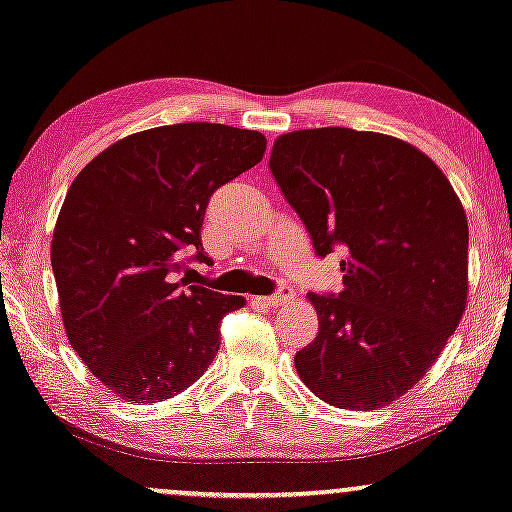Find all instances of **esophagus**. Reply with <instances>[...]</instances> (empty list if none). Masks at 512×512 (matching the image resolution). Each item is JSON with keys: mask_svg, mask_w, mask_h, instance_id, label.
I'll use <instances>...</instances> for the list:
<instances>
[{"mask_svg": "<svg viewBox=\"0 0 512 512\" xmlns=\"http://www.w3.org/2000/svg\"><path fill=\"white\" fill-rule=\"evenodd\" d=\"M290 299H294V292L287 285H283L276 294H271V297H253V304L280 306V304H287V301H290Z\"/></svg>", "mask_w": 512, "mask_h": 512, "instance_id": "obj_1", "label": "esophagus"}]
</instances>
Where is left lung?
Returning <instances> with one entry per match:
<instances>
[{
  "instance_id": "left-lung-1",
  "label": "left lung",
  "mask_w": 512,
  "mask_h": 512,
  "mask_svg": "<svg viewBox=\"0 0 512 512\" xmlns=\"http://www.w3.org/2000/svg\"><path fill=\"white\" fill-rule=\"evenodd\" d=\"M269 167L318 257L343 253V290L308 292L318 336L294 355L299 378L336 408L387 406L429 371L466 311L462 201L422 150L378 132L283 134Z\"/></svg>"
}]
</instances>
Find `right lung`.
<instances>
[{
  "label": "right lung",
  "instance_id": "right-lung-1",
  "mask_svg": "<svg viewBox=\"0 0 512 512\" xmlns=\"http://www.w3.org/2000/svg\"><path fill=\"white\" fill-rule=\"evenodd\" d=\"M253 129L183 122L129 134L71 183L50 243L64 331L90 373L136 406L176 397L220 348L236 294L190 285L183 255L211 266V194L264 157Z\"/></svg>",
  "mask_w": 512,
  "mask_h": 512
}]
</instances>
